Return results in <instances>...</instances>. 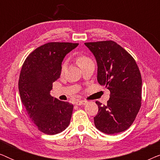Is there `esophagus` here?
Returning a JSON list of instances; mask_svg holds the SVG:
<instances>
[{
    "mask_svg": "<svg viewBox=\"0 0 160 160\" xmlns=\"http://www.w3.org/2000/svg\"><path fill=\"white\" fill-rule=\"evenodd\" d=\"M86 103V100H77L76 102V105H77V106H82V105H85Z\"/></svg>",
    "mask_w": 160,
    "mask_h": 160,
    "instance_id": "esophagus-1",
    "label": "esophagus"
}]
</instances>
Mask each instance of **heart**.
Returning a JSON list of instances; mask_svg holds the SVG:
<instances>
[{
	"instance_id": "heart-1",
	"label": "heart",
	"mask_w": 160,
	"mask_h": 160,
	"mask_svg": "<svg viewBox=\"0 0 160 160\" xmlns=\"http://www.w3.org/2000/svg\"><path fill=\"white\" fill-rule=\"evenodd\" d=\"M76 62H77V64L78 66H82V65L86 64V63L89 62H91V60L89 59L88 57H87L86 55H84V54H78L77 56H76ZM65 67H66V64L65 63H63L62 65V68H61V70H62V71L63 72L65 71Z\"/></svg>"
}]
</instances>
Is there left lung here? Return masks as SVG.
I'll list each match as a JSON object with an SVG mask.
<instances>
[{"label":"left lung","mask_w":160,"mask_h":160,"mask_svg":"<svg viewBox=\"0 0 160 160\" xmlns=\"http://www.w3.org/2000/svg\"><path fill=\"white\" fill-rule=\"evenodd\" d=\"M84 44L95 58L98 83L111 92L106 105L96 101L95 125L106 134L123 132L132 125L141 106L142 79L136 62L113 41Z\"/></svg>","instance_id":"8db88e82"}]
</instances>
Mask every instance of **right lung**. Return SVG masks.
Here are the masks:
<instances>
[{"mask_svg": "<svg viewBox=\"0 0 160 160\" xmlns=\"http://www.w3.org/2000/svg\"><path fill=\"white\" fill-rule=\"evenodd\" d=\"M78 45L47 43L31 52L22 67L18 84L22 102L30 119L45 134L62 132L71 122L73 104L52 97L50 91L60 78L65 57Z\"/></svg>", "mask_w": 160, "mask_h": 160, "instance_id": "right-lung-1", "label": "right lung"}]
</instances>
